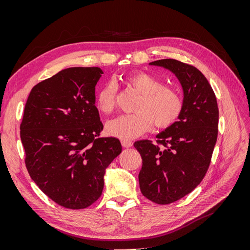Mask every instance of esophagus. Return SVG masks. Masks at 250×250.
Masks as SVG:
<instances>
[{"mask_svg": "<svg viewBox=\"0 0 250 250\" xmlns=\"http://www.w3.org/2000/svg\"><path fill=\"white\" fill-rule=\"evenodd\" d=\"M132 145H133V143L131 141H125V140L122 141V146L125 148H130Z\"/></svg>", "mask_w": 250, "mask_h": 250, "instance_id": "obj_1", "label": "esophagus"}]
</instances>
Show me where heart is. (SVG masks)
Segmentation results:
<instances>
[{
  "label": "heart",
  "instance_id": "heart-1",
  "mask_svg": "<svg viewBox=\"0 0 250 250\" xmlns=\"http://www.w3.org/2000/svg\"><path fill=\"white\" fill-rule=\"evenodd\" d=\"M126 83L141 95L135 105L137 112L121 115L106 124V132L121 140H132L145 133L152 126L166 128L171 126L183 110V100L171 87L164 86L162 80L144 72H134L125 78ZM97 108L110 113L116 105V86L105 83L96 98Z\"/></svg>",
  "mask_w": 250,
  "mask_h": 250
}]
</instances>
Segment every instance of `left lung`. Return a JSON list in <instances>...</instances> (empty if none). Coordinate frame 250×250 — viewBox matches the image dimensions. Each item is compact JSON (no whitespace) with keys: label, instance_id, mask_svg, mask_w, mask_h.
Listing matches in <instances>:
<instances>
[{"label":"left lung","instance_id":"left-lung-1","mask_svg":"<svg viewBox=\"0 0 250 250\" xmlns=\"http://www.w3.org/2000/svg\"><path fill=\"white\" fill-rule=\"evenodd\" d=\"M149 64L171 71L184 90L177 122L156 135V144H133L143 160L142 194L157 204H169L190 194L206 176L218 137L219 109L213 88L195 66L170 58Z\"/></svg>","mask_w":250,"mask_h":250}]
</instances>
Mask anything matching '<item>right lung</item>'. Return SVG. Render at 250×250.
I'll return each mask as SVG.
<instances>
[{
    "label": "right lung",
    "mask_w": 250,
    "mask_h": 250,
    "mask_svg": "<svg viewBox=\"0 0 250 250\" xmlns=\"http://www.w3.org/2000/svg\"><path fill=\"white\" fill-rule=\"evenodd\" d=\"M100 67H69L31 89L21 123L30 177L50 199L71 209L100 197L104 174L122 152L103 129L95 106Z\"/></svg>",
    "instance_id": "right-lung-1"
}]
</instances>
